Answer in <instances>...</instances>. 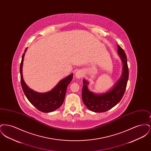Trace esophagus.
I'll return each mask as SVG.
<instances>
[{
	"instance_id": "34e87169",
	"label": "esophagus",
	"mask_w": 151,
	"mask_h": 151,
	"mask_svg": "<svg viewBox=\"0 0 151 151\" xmlns=\"http://www.w3.org/2000/svg\"><path fill=\"white\" fill-rule=\"evenodd\" d=\"M83 76V72L81 70H79L75 73V77L76 78L80 79Z\"/></svg>"
}]
</instances>
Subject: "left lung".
<instances>
[{"label":"left lung","instance_id":"8db88e82","mask_svg":"<svg viewBox=\"0 0 151 151\" xmlns=\"http://www.w3.org/2000/svg\"><path fill=\"white\" fill-rule=\"evenodd\" d=\"M118 54L123 64V73L121 79L111 91L105 93L96 94L88 90V82L83 80L82 99L86 108L94 112L102 113L111 109L121 100L124 93L129 79V67L124 51L119 45H118Z\"/></svg>","mask_w":151,"mask_h":151}]
</instances>
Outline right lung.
<instances>
[{"instance_id":"1","label":"right lung","mask_w":151,"mask_h":151,"mask_svg":"<svg viewBox=\"0 0 151 151\" xmlns=\"http://www.w3.org/2000/svg\"><path fill=\"white\" fill-rule=\"evenodd\" d=\"M27 50L25 49V52ZM25 53L22 54L20 63V79L24 93L29 102L38 110L43 113H49L60 108L62 105L68 85L72 80L73 74L60 80L57 86L46 93H37L30 89L25 83L22 73V67Z\"/></svg>"}]
</instances>
